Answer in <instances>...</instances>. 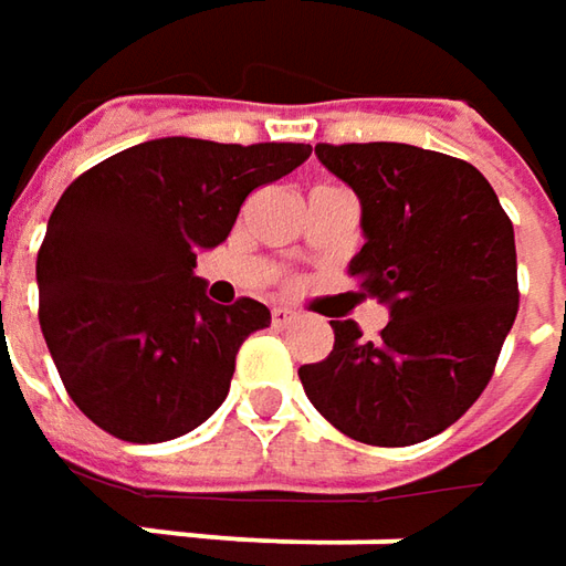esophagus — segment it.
I'll return each mask as SVG.
<instances>
[{
	"label": "esophagus",
	"mask_w": 566,
	"mask_h": 566,
	"mask_svg": "<svg viewBox=\"0 0 566 566\" xmlns=\"http://www.w3.org/2000/svg\"><path fill=\"white\" fill-rule=\"evenodd\" d=\"M271 321L273 327H290L295 321V312H290V308H283V305H273L271 308Z\"/></svg>",
	"instance_id": "obj_1"
}]
</instances>
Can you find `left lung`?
<instances>
[{
	"label": "left lung",
	"instance_id": "left-lung-1",
	"mask_svg": "<svg viewBox=\"0 0 566 566\" xmlns=\"http://www.w3.org/2000/svg\"><path fill=\"white\" fill-rule=\"evenodd\" d=\"M359 195V290L390 308L378 339L331 321L334 349L298 378L353 441L409 447L441 434L489 387L520 308L513 223L467 160L412 144H317Z\"/></svg>",
	"mask_w": 566,
	"mask_h": 566
}]
</instances>
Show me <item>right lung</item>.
Segmentation results:
<instances>
[{
    "label": "right lung",
    "mask_w": 566,
    "mask_h": 566,
    "mask_svg": "<svg viewBox=\"0 0 566 566\" xmlns=\"http://www.w3.org/2000/svg\"><path fill=\"white\" fill-rule=\"evenodd\" d=\"M312 144L157 138L62 191L36 251L40 331L75 406L119 441L160 444L227 400L235 353L268 305H217L195 276L254 188L290 176Z\"/></svg>",
    "instance_id": "add662e5"
}]
</instances>
